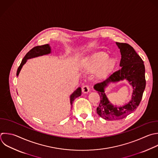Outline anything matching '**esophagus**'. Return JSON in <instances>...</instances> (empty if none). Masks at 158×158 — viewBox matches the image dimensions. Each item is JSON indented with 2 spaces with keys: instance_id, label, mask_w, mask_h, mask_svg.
I'll return each instance as SVG.
<instances>
[{
  "instance_id": "34e87169",
  "label": "esophagus",
  "mask_w": 158,
  "mask_h": 158,
  "mask_svg": "<svg viewBox=\"0 0 158 158\" xmlns=\"http://www.w3.org/2000/svg\"><path fill=\"white\" fill-rule=\"evenodd\" d=\"M89 86L88 85H85L83 86L82 88V91L84 93H87L89 91Z\"/></svg>"
}]
</instances>
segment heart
Masks as SVG:
<instances>
[{
  "instance_id": "1",
  "label": "heart",
  "mask_w": 158,
  "mask_h": 158,
  "mask_svg": "<svg viewBox=\"0 0 158 158\" xmlns=\"http://www.w3.org/2000/svg\"><path fill=\"white\" fill-rule=\"evenodd\" d=\"M115 64V59L111 57L109 58L107 53L98 52L85 58L83 60L82 65L88 73H94L98 70V77L102 78L112 71Z\"/></svg>"
}]
</instances>
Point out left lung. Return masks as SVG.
I'll return each mask as SVG.
<instances>
[{
    "label": "left lung",
    "mask_w": 158,
    "mask_h": 158,
    "mask_svg": "<svg viewBox=\"0 0 158 158\" xmlns=\"http://www.w3.org/2000/svg\"><path fill=\"white\" fill-rule=\"evenodd\" d=\"M120 51L121 69L110 75L105 80L94 86L100 96V102L97 107L98 114L107 120H120L135 110L139 106L146 86L145 68L143 60L133 47L127 43H116ZM126 79L132 85L134 93L132 100L122 107L112 105L104 93V88L111 82Z\"/></svg>",
    "instance_id": "obj_1"
}]
</instances>
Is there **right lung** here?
Returning <instances> with one entry per match:
<instances>
[{
  "mask_svg": "<svg viewBox=\"0 0 158 158\" xmlns=\"http://www.w3.org/2000/svg\"><path fill=\"white\" fill-rule=\"evenodd\" d=\"M51 53V48L49 46V44H44V45H42V46H37L34 47L33 48H32L24 57V58L23 59L20 66L18 68L17 72V76L19 75L23 65L26 63V62L27 61L28 59H31V58H33V57H36L38 56H43V55H46L48 54ZM81 88H78L70 96V104L71 106L73 104V102L74 101V99L77 98H78V96H81Z\"/></svg>",
  "mask_w": 158,
  "mask_h": 158,
  "instance_id": "1",
  "label": "right lung"
}]
</instances>
